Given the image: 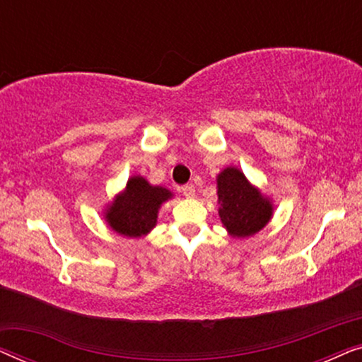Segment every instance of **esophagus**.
Listing matches in <instances>:
<instances>
[{
    "label": "esophagus",
    "instance_id": "obj_1",
    "mask_svg": "<svg viewBox=\"0 0 362 362\" xmlns=\"http://www.w3.org/2000/svg\"><path fill=\"white\" fill-rule=\"evenodd\" d=\"M181 192H182V194H185L186 197H192V196H194L196 189H194V186H192V185H185V186L181 187Z\"/></svg>",
    "mask_w": 362,
    "mask_h": 362
}]
</instances>
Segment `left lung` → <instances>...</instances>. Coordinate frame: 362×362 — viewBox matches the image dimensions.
I'll return each instance as SVG.
<instances>
[{
	"label": "left lung",
	"instance_id": "left-lung-1",
	"mask_svg": "<svg viewBox=\"0 0 362 362\" xmlns=\"http://www.w3.org/2000/svg\"><path fill=\"white\" fill-rule=\"evenodd\" d=\"M219 217L232 237L254 235L269 224L274 206L269 197L252 186L244 173L234 166L217 175Z\"/></svg>",
	"mask_w": 362,
	"mask_h": 362
}]
</instances>
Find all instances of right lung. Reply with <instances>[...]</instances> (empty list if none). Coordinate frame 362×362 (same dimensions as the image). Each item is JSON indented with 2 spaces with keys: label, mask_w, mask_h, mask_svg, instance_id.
Here are the masks:
<instances>
[{
  "label": "right lung",
  "mask_w": 362,
  "mask_h": 362,
  "mask_svg": "<svg viewBox=\"0 0 362 362\" xmlns=\"http://www.w3.org/2000/svg\"><path fill=\"white\" fill-rule=\"evenodd\" d=\"M171 196L166 187L151 186L143 176H132L125 189L105 209L107 224L120 235H146L156 226L161 204Z\"/></svg>",
  "instance_id": "add662e5"
}]
</instances>
